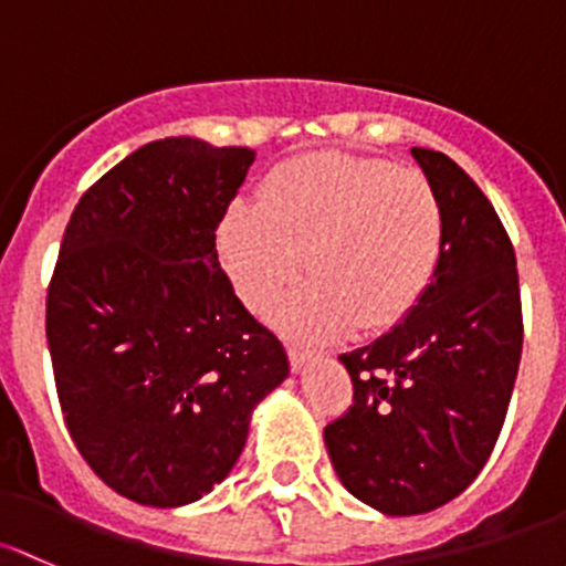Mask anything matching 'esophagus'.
<instances>
[{
	"mask_svg": "<svg viewBox=\"0 0 566 566\" xmlns=\"http://www.w3.org/2000/svg\"><path fill=\"white\" fill-rule=\"evenodd\" d=\"M287 355H290V366H293L295 374L303 371V368H306V363L312 360V353H306V349H298V347H290Z\"/></svg>",
	"mask_w": 566,
	"mask_h": 566,
	"instance_id": "obj_1",
	"label": "esophagus"
}]
</instances>
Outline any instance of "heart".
Instances as JSON below:
<instances>
[{"mask_svg":"<svg viewBox=\"0 0 566 566\" xmlns=\"http://www.w3.org/2000/svg\"><path fill=\"white\" fill-rule=\"evenodd\" d=\"M442 243V208L423 174L347 151L279 163L258 206L235 203L217 230L224 273L252 312H263L306 258L312 279L276 312L279 325L306 342L407 319L437 276Z\"/></svg>","mask_w":566,"mask_h":566,"instance_id":"b5f03b06","label":"heart"}]
</instances>
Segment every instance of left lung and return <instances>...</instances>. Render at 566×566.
<instances>
[{"label":"left lung","instance_id":"left-lung-1","mask_svg":"<svg viewBox=\"0 0 566 566\" xmlns=\"http://www.w3.org/2000/svg\"><path fill=\"white\" fill-rule=\"evenodd\" d=\"M412 157L442 208V260L407 319L338 355L355 396L325 428L342 485L385 515L431 513L472 485L502 431L523 344L515 252L496 211L448 154Z\"/></svg>","mask_w":566,"mask_h":566}]
</instances>
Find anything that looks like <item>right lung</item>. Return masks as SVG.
<instances>
[{
    "label": "right lung",
    "mask_w": 566,
    "mask_h": 566,
    "mask_svg": "<svg viewBox=\"0 0 566 566\" xmlns=\"http://www.w3.org/2000/svg\"><path fill=\"white\" fill-rule=\"evenodd\" d=\"M252 163V148L146 143L88 187L64 230L45 301L64 423L94 474L146 507L222 483L254 407L290 374L217 258Z\"/></svg>",
    "instance_id": "1"
}]
</instances>
